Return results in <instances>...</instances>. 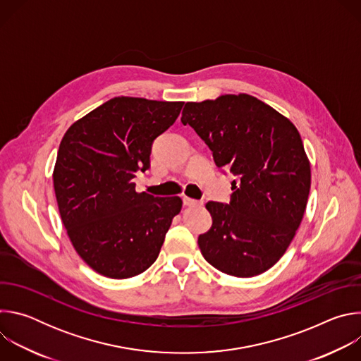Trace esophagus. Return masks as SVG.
Returning a JSON list of instances; mask_svg holds the SVG:
<instances>
[{
    "mask_svg": "<svg viewBox=\"0 0 361 361\" xmlns=\"http://www.w3.org/2000/svg\"><path fill=\"white\" fill-rule=\"evenodd\" d=\"M183 204L185 205V207H198V205H202V201L194 200V198H190V197H184Z\"/></svg>",
    "mask_w": 361,
    "mask_h": 361,
    "instance_id": "obj_1",
    "label": "esophagus"
}]
</instances>
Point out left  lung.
<instances>
[{
  "mask_svg": "<svg viewBox=\"0 0 361 361\" xmlns=\"http://www.w3.org/2000/svg\"><path fill=\"white\" fill-rule=\"evenodd\" d=\"M181 123L237 177L228 204L205 205L213 226L198 237L204 259L234 277L267 271L294 238L310 192V163L297 128L248 94L187 102Z\"/></svg>",
  "mask_w": 361,
  "mask_h": 361,
  "instance_id": "1",
  "label": "left lung"
}]
</instances>
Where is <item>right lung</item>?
Returning <instances> with one entry per match:
<instances>
[{"instance_id": "right-lung-1", "label": "right lung", "mask_w": 361, "mask_h": 361, "mask_svg": "<svg viewBox=\"0 0 361 361\" xmlns=\"http://www.w3.org/2000/svg\"><path fill=\"white\" fill-rule=\"evenodd\" d=\"M183 101L116 97L74 123L61 140L54 190L81 259L110 279H130L157 260L180 197L137 192L154 140L177 120Z\"/></svg>"}]
</instances>
